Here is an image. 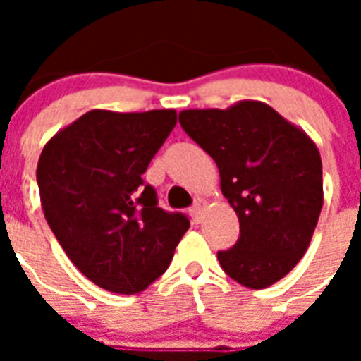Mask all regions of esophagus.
I'll list each match as a JSON object with an SVG mask.
<instances>
[{
  "label": "esophagus",
  "instance_id": "1",
  "mask_svg": "<svg viewBox=\"0 0 361 361\" xmlns=\"http://www.w3.org/2000/svg\"><path fill=\"white\" fill-rule=\"evenodd\" d=\"M208 208V202L204 200V198H197V202H195V206L191 208V217L195 223H200V219H202V214L204 209Z\"/></svg>",
  "mask_w": 361,
  "mask_h": 361
}]
</instances>
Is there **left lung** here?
I'll return each mask as SVG.
<instances>
[{"mask_svg":"<svg viewBox=\"0 0 361 361\" xmlns=\"http://www.w3.org/2000/svg\"><path fill=\"white\" fill-rule=\"evenodd\" d=\"M180 123L215 161L240 219L236 245L217 252L221 268L252 290L283 279L307 251L324 202L317 144L260 101L181 110Z\"/></svg>","mask_w":361,"mask_h":361,"instance_id":"left-lung-1","label":"left lung"}]
</instances>
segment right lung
<instances>
[{
    "instance_id": "1",
    "label": "right lung",
    "mask_w": 361,
    "mask_h": 361,
    "mask_svg": "<svg viewBox=\"0 0 361 361\" xmlns=\"http://www.w3.org/2000/svg\"><path fill=\"white\" fill-rule=\"evenodd\" d=\"M176 110H90L47 142L41 206L71 262L104 290L136 294L164 274L189 228L157 206L142 174L174 129Z\"/></svg>"
}]
</instances>
